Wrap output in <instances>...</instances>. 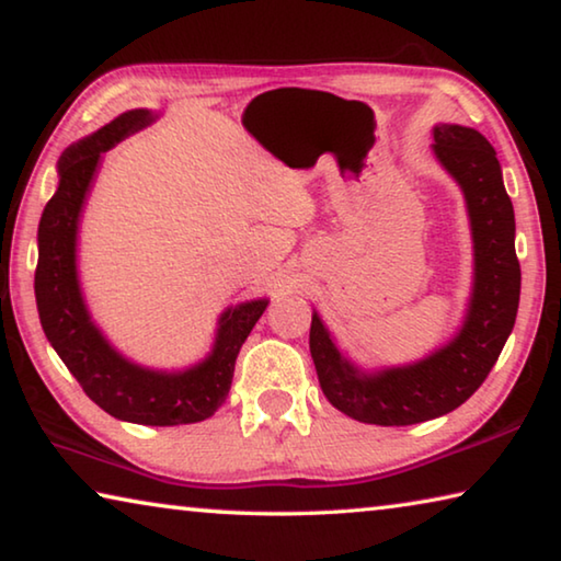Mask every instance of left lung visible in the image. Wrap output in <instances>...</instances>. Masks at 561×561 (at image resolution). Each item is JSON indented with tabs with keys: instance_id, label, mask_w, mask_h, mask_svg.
<instances>
[{
	"instance_id": "1",
	"label": "left lung",
	"mask_w": 561,
	"mask_h": 561,
	"mask_svg": "<svg viewBox=\"0 0 561 561\" xmlns=\"http://www.w3.org/2000/svg\"><path fill=\"white\" fill-rule=\"evenodd\" d=\"M433 153L458 180L474 244V284L462 329L450 344L408 366L358 371L341 356L319 314L311 317L309 348L329 403L360 423L413 425L455 411L478 391L515 327L519 262L515 210L502 183L500 160L474 128L440 123Z\"/></svg>"
}]
</instances>
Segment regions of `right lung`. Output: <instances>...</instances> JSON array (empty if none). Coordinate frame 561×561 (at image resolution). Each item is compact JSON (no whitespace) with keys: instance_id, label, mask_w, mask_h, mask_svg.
I'll list each match as a JSON object with an SVG mask.
<instances>
[{"instance_id":"1","label":"right lung","mask_w":561,"mask_h":561,"mask_svg":"<svg viewBox=\"0 0 561 561\" xmlns=\"http://www.w3.org/2000/svg\"><path fill=\"white\" fill-rule=\"evenodd\" d=\"M153 113L136 108L69 146L59 158V187L39 222V262L34 291L42 329L66 368L93 403L118 421L140 425L201 423L225 403L234 360L267 299L237 304L217 321L213 354L185 371H150L123 358L93 324L76 274V232L83 201L101 156L130 133L153 123Z\"/></svg>"}]
</instances>
